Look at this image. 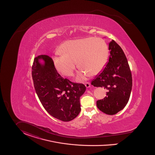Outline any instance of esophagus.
Wrapping results in <instances>:
<instances>
[{"label":"esophagus","mask_w":155,"mask_h":155,"mask_svg":"<svg viewBox=\"0 0 155 155\" xmlns=\"http://www.w3.org/2000/svg\"><path fill=\"white\" fill-rule=\"evenodd\" d=\"M90 86H91V84H90V83L89 82H86L85 83V86L87 87V88H88V87H90Z\"/></svg>","instance_id":"esophagus-1"}]
</instances>
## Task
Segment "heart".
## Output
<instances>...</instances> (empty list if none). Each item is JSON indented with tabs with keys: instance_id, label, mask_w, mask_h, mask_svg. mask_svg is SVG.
<instances>
[{
	"instance_id": "heart-1",
	"label": "heart",
	"mask_w": 155,
	"mask_h": 155,
	"mask_svg": "<svg viewBox=\"0 0 155 155\" xmlns=\"http://www.w3.org/2000/svg\"><path fill=\"white\" fill-rule=\"evenodd\" d=\"M62 54L53 58L56 70L66 76H72L77 67L81 68L76 79L82 81L90 74L96 75L105 67L109 56L108 46L100 38H87L71 40L59 48Z\"/></svg>"
}]
</instances>
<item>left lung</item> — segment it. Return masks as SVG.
<instances>
[{"label":"left lung","instance_id":"1","mask_svg":"<svg viewBox=\"0 0 155 155\" xmlns=\"http://www.w3.org/2000/svg\"><path fill=\"white\" fill-rule=\"evenodd\" d=\"M110 55L103 70L92 81L91 84L107 90L106 96L96 102L103 113L113 115L122 110L129 101L132 77L127 58L121 47L112 40L109 44Z\"/></svg>","mask_w":155,"mask_h":155}]
</instances>
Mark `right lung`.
<instances>
[{
    "label": "right lung",
    "mask_w": 155,
    "mask_h": 155,
    "mask_svg": "<svg viewBox=\"0 0 155 155\" xmlns=\"http://www.w3.org/2000/svg\"><path fill=\"white\" fill-rule=\"evenodd\" d=\"M42 59V65L39 60ZM31 75L36 94L45 110L63 122L74 119L81 112L80 97L86 91L83 83L71 82L57 72L52 58L41 54L34 59Z\"/></svg>",
    "instance_id": "right-lung-1"
}]
</instances>
